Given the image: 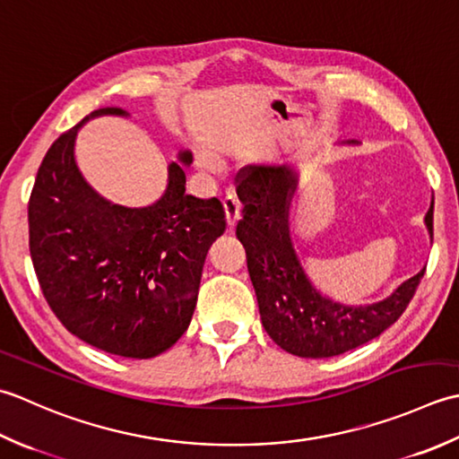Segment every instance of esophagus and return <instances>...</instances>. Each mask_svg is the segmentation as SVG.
<instances>
[{
    "mask_svg": "<svg viewBox=\"0 0 459 459\" xmlns=\"http://www.w3.org/2000/svg\"><path fill=\"white\" fill-rule=\"evenodd\" d=\"M223 210H226V220H228V226L233 228L241 218V204L233 194H228L226 200H223Z\"/></svg>",
    "mask_w": 459,
    "mask_h": 459,
    "instance_id": "obj_1",
    "label": "esophagus"
}]
</instances>
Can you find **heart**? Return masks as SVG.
<instances>
[{
    "label": "heart",
    "mask_w": 459,
    "mask_h": 459,
    "mask_svg": "<svg viewBox=\"0 0 459 459\" xmlns=\"http://www.w3.org/2000/svg\"><path fill=\"white\" fill-rule=\"evenodd\" d=\"M200 162H202V166H204V168H208V170H216V168H218V162L213 160V156H212V154H202Z\"/></svg>",
    "instance_id": "b5f03b06"
}]
</instances>
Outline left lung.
<instances>
[{"label":"left lung","mask_w":459,"mask_h":459,"mask_svg":"<svg viewBox=\"0 0 459 459\" xmlns=\"http://www.w3.org/2000/svg\"><path fill=\"white\" fill-rule=\"evenodd\" d=\"M238 178L243 218L236 236L246 247L261 323L279 347L295 357L329 359L377 339L398 321L426 267L385 301L359 307L336 303L308 281L293 249L289 205L297 188L295 170L289 166H247ZM424 221L434 236V200Z\"/></svg>","instance_id":"8db88e82"}]
</instances>
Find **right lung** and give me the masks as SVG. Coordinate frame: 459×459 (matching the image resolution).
Instances as JSON below:
<instances>
[{"label":"right lung","mask_w":459,"mask_h":459,"mask_svg":"<svg viewBox=\"0 0 459 459\" xmlns=\"http://www.w3.org/2000/svg\"><path fill=\"white\" fill-rule=\"evenodd\" d=\"M91 112L47 151L30 198V251L41 291L65 329L125 359L168 351L192 321L205 255L226 231L218 198L186 194L188 151L168 166L162 198L126 208L102 198L74 162V138Z\"/></svg>","instance_id":"1"}]
</instances>
